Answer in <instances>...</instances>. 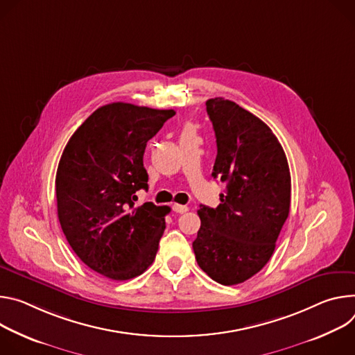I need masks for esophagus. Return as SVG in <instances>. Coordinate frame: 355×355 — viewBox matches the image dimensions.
Listing matches in <instances>:
<instances>
[{"instance_id": "1", "label": "esophagus", "mask_w": 355, "mask_h": 355, "mask_svg": "<svg viewBox=\"0 0 355 355\" xmlns=\"http://www.w3.org/2000/svg\"><path fill=\"white\" fill-rule=\"evenodd\" d=\"M172 209H173V211H175V213H179V214H182V213H186V211L189 210V207H187V206H183V205H178V203H175V205L172 206Z\"/></svg>"}]
</instances>
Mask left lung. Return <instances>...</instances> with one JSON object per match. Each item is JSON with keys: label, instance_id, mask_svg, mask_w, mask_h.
<instances>
[{"label": "left lung", "instance_id": "obj_1", "mask_svg": "<svg viewBox=\"0 0 355 355\" xmlns=\"http://www.w3.org/2000/svg\"><path fill=\"white\" fill-rule=\"evenodd\" d=\"M217 142L213 178L225 193L200 206L193 251L221 285L243 284L270 259L291 209V172L278 138L258 116L221 97L206 101Z\"/></svg>", "mask_w": 355, "mask_h": 355}]
</instances>
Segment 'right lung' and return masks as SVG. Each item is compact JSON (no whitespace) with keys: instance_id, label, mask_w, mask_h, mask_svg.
<instances>
[{"instance_id":"add662e5","label":"right lung","mask_w":355,"mask_h":355,"mask_svg":"<svg viewBox=\"0 0 355 355\" xmlns=\"http://www.w3.org/2000/svg\"><path fill=\"white\" fill-rule=\"evenodd\" d=\"M173 110L130 103L97 108L69 139L56 172L58 217L64 237L90 269L112 281L144 273L156 257L168 206L135 207L148 189L146 142Z\"/></svg>"}]
</instances>
